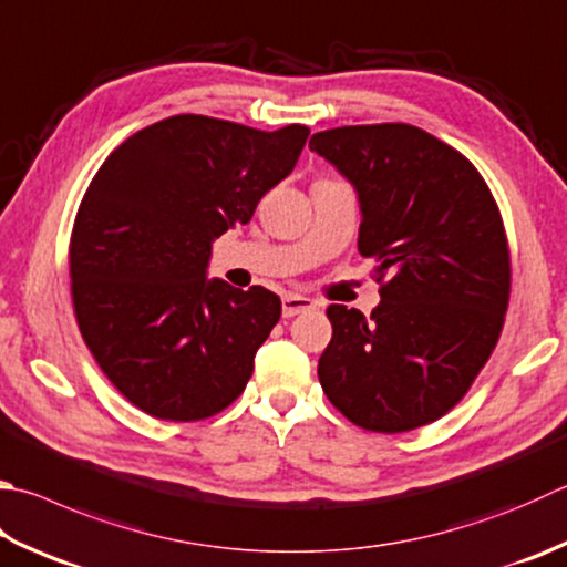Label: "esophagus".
I'll use <instances>...</instances> for the list:
<instances>
[{
	"label": "esophagus",
	"mask_w": 567,
	"mask_h": 567,
	"mask_svg": "<svg viewBox=\"0 0 567 567\" xmlns=\"http://www.w3.org/2000/svg\"><path fill=\"white\" fill-rule=\"evenodd\" d=\"M311 308H316V303L311 301V298H306V296L286 293V296L281 298V313H284V318H293V316H298V313L311 311Z\"/></svg>",
	"instance_id": "esophagus-1"
}]
</instances>
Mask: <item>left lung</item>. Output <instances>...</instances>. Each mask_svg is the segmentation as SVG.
Masks as SVG:
<instances>
[{"mask_svg": "<svg viewBox=\"0 0 567 567\" xmlns=\"http://www.w3.org/2000/svg\"><path fill=\"white\" fill-rule=\"evenodd\" d=\"M360 202L358 249L375 259L380 306L328 308L323 392L352 424L398 434L450 412L504 328L511 256L496 199L468 159L408 123L316 133Z\"/></svg>", "mask_w": 567, "mask_h": 567, "instance_id": "obj_1", "label": "left lung"}]
</instances>
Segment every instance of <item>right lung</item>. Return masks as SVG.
Listing matches in <instances>:
<instances>
[{
    "label": "right lung",
    "mask_w": 567,
    "mask_h": 567,
    "mask_svg": "<svg viewBox=\"0 0 567 567\" xmlns=\"http://www.w3.org/2000/svg\"><path fill=\"white\" fill-rule=\"evenodd\" d=\"M308 133L173 115L117 145L91 179L69 247L73 311L137 410L197 422L247 388L281 298L207 279L212 241L291 175Z\"/></svg>",
    "instance_id": "add662e5"
}]
</instances>
